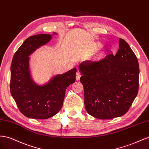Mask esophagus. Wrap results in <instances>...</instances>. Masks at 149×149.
I'll use <instances>...</instances> for the list:
<instances>
[{"instance_id": "34e87169", "label": "esophagus", "mask_w": 149, "mask_h": 149, "mask_svg": "<svg viewBox=\"0 0 149 149\" xmlns=\"http://www.w3.org/2000/svg\"><path fill=\"white\" fill-rule=\"evenodd\" d=\"M80 76H81V74H80V72L78 70L77 72V73H76V80H79L80 78Z\"/></svg>"}]
</instances>
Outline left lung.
Listing matches in <instances>:
<instances>
[{
  "label": "left lung",
  "mask_w": 149,
  "mask_h": 149,
  "mask_svg": "<svg viewBox=\"0 0 149 149\" xmlns=\"http://www.w3.org/2000/svg\"><path fill=\"white\" fill-rule=\"evenodd\" d=\"M116 54L98 62L79 65L88 113L99 119H110L126 113L139 91V65L129 45L119 38Z\"/></svg>",
  "instance_id": "obj_1"
}]
</instances>
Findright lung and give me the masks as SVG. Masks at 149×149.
Returning <instances> with one entry per match:
<instances>
[{
  "mask_svg": "<svg viewBox=\"0 0 149 149\" xmlns=\"http://www.w3.org/2000/svg\"><path fill=\"white\" fill-rule=\"evenodd\" d=\"M56 34L54 32L53 35ZM52 39V35L37 34L29 37L16 51L10 67L11 95L25 116L47 119L61 109L67 87L75 81L76 68L54 76L42 86L31 77L29 56Z\"/></svg>",
  "mask_w": 149,
  "mask_h": 149,
  "instance_id": "add662e5",
  "label": "right lung"
}]
</instances>
